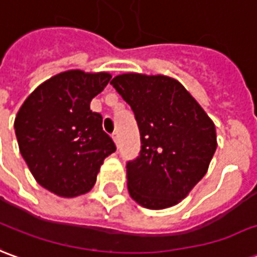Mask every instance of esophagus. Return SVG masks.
Listing matches in <instances>:
<instances>
[{
  "label": "esophagus",
  "mask_w": 257,
  "mask_h": 257,
  "mask_svg": "<svg viewBox=\"0 0 257 257\" xmlns=\"http://www.w3.org/2000/svg\"><path fill=\"white\" fill-rule=\"evenodd\" d=\"M112 138H113L114 144L119 147V134H117V133H113V134H112Z\"/></svg>",
  "instance_id": "esophagus-1"
}]
</instances>
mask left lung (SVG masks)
I'll list each match as a JSON object with an SVG mask.
<instances>
[{
  "label": "left lung",
  "mask_w": 257,
  "mask_h": 257,
  "mask_svg": "<svg viewBox=\"0 0 257 257\" xmlns=\"http://www.w3.org/2000/svg\"><path fill=\"white\" fill-rule=\"evenodd\" d=\"M132 106L140 156L127 162V188L147 209L174 206L206 174L217 148L216 127L180 81L163 74L124 73L110 81Z\"/></svg>",
  "instance_id": "1"
}]
</instances>
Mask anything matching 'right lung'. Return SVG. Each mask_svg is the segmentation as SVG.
<instances>
[{"label": "right lung", "mask_w": 257, "mask_h": 257, "mask_svg": "<svg viewBox=\"0 0 257 257\" xmlns=\"http://www.w3.org/2000/svg\"><path fill=\"white\" fill-rule=\"evenodd\" d=\"M110 77L106 72H62L38 85L16 114L22 156L36 181L55 195L87 194L105 158L116 151L102 116L90 109Z\"/></svg>", "instance_id": "right-lung-1"}]
</instances>
